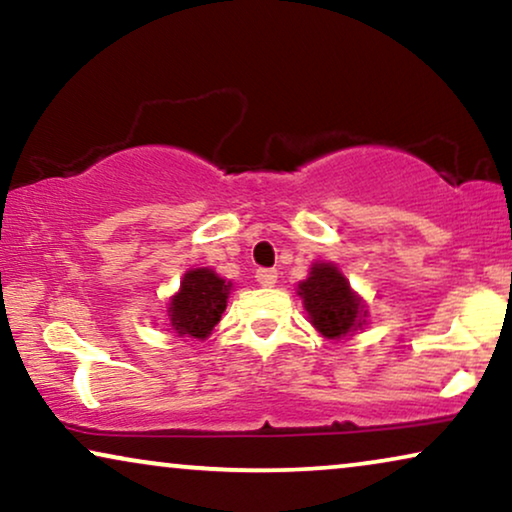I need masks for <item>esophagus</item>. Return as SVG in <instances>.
I'll return each instance as SVG.
<instances>
[{
	"mask_svg": "<svg viewBox=\"0 0 512 512\" xmlns=\"http://www.w3.org/2000/svg\"><path fill=\"white\" fill-rule=\"evenodd\" d=\"M255 278L262 287H273V285H276V280H278V271L276 269H257Z\"/></svg>",
	"mask_w": 512,
	"mask_h": 512,
	"instance_id": "34e87169",
	"label": "esophagus"
}]
</instances>
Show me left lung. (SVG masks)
Segmentation results:
<instances>
[{
    "instance_id": "left-lung-1",
    "label": "left lung",
    "mask_w": 512,
    "mask_h": 512,
    "mask_svg": "<svg viewBox=\"0 0 512 512\" xmlns=\"http://www.w3.org/2000/svg\"><path fill=\"white\" fill-rule=\"evenodd\" d=\"M299 297L311 325L325 338H341L366 325L364 301L350 290V283L331 262H315L306 280L299 283Z\"/></svg>"
}]
</instances>
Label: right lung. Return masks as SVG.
I'll list each match as a JSON object with an SVG mask.
<instances>
[{
    "label": "right lung",
    "mask_w": 512,
    "mask_h": 512,
    "mask_svg": "<svg viewBox=\"0 0 512 512\" xmlns=\"http://www.w3.org/2000/svg\"><path fill=\"white\" fill-rule=\"evenodd\" d=\"M232 283L220 278L213 269H190L169 301V320L178 336L204 338L218 325L227 308Z\"/></svg>",
    "instance_id": "obj_1"
}]
</instances>
